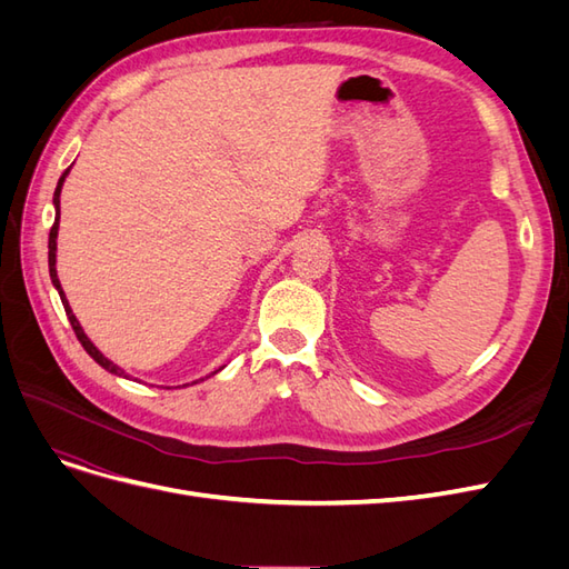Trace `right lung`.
Wrapping results in <instances>:
<instances>
[{"label":"right lung","instance_id":"right-lung-1","mask_svg":"<svg viewBox=\"0 0 569 569\" xmlns=\"http://www.w3.org/2000/svg\"><path fill=\"white\" fill-rule=\"evenodd\" d=\"M66 176H68V168L63 170V176L59 178V184H57V192H54V206H57V218H54V226H51V230H49V274H51V282H54V287L59 289V297H61V303H63V308H66V316H68V320H71V327H73V332H76V337H78V341L82 343V349L88 351L97 363L101 366V368H107L109 372H116V375H123V370H120L118 366H113L109 358H104L101 356V351L94 347V343L88 339V335L82 332V327H80V322L76 320V316H73V311H71V306H68V301H66V295H63V289H61V282H59V278H57V232H59V213H61V206H59V194H61V184H63V180H66Z\"/></svg>","mask_w":569,"mask_h":569}]
</instances>
